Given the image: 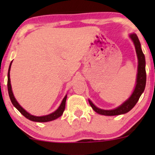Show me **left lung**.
<instances>
[{"mask_svg":"<svg viewBox=\"0 0 155 155\" xmlns=\"http://www.w3.org/2000/svg\"><path fill=\"white\" fill-rule=\"evenodd\" d=\"M130 37L132 39L135 47H136V51L138 61L136 84V87H135L134 90H133L130 97L125 102H124L123 104L120 105L117 108L112 110H104L96 107L95 105L92 104V101L89 100V103H90V105L91 106L92 109L95 112H97V114L105 115V116H116V115L123 114L127 113L136 106L137 102L139 100L141 94L144 91L146 81H147V74H146L145 69V56L141 50L140 41L138 40L137 35L135 34V33H133V34L130 35Z\"/></svg>","mask_w":155,"mask_h":155,"instance_id":"8db88e82","label":"left lung"}]
</instances>
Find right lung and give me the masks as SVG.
Wrapping results in <instances>:
<instances>
[{"label": "right lung", "mask_w": 155, "mask_h": 155, "mask_svg": "<svg viewBox=\"0 0 155 155\" xmlns=\"http://www.w3.org/2000/svg\"><path fill=\"white\" fill-rule=\"evenodd\" d=\"M12 61L11 62L9 68H8V82H7V86H8V95H9L10 100L12 101V104L14 105V106L17 108L18 111L20 112L21 114L24 117H25L28 120L33 121V122H49V121H52L54 120H56L57 118L62 116L63 114L64 110L65 108V101H66L67 98V95L65 96V97L63 98V101H62L61 104L59 106V108L56 110V111L53 112V113L50 114L46 115V116H42V117H36L31 115V114H29L28 112H27L23 108L22 106L18 104L17 101H16L15 96L13 95V92L12 90V85H11V81H10V69H11V65H12Z\"/></svg>", "instance_id": "obj_1"}]
</instances>
